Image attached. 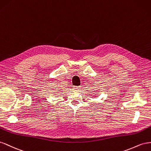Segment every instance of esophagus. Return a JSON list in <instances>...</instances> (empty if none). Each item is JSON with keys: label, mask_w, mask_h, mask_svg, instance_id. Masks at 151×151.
I'll return each mask as SVG.
<instances>
[{"label": "esophagus", "mask_w": 151, "mask_h": 151, "mask_svg": "<svg viewBox=\"0 0 151 151\" xmlns=\"http://www.w3.org/2000/svg\"><path fill=\"white\" fill-rule=\"evenodd\" d=\"M74 89L75 90H80V86H76V87H74Z\"/></svg>", "instance_id": "obj_1"}]
</instances>
